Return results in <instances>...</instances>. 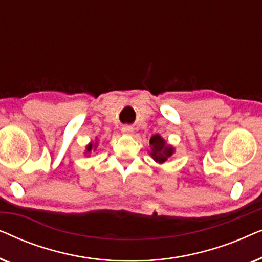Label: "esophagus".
I'll list each match as a JSON object with an SVG mask.
<instances>
[{
  "instance_id": "esophagus-1",
  "label": "esophagus",
  "mask_w": 262,
  "mask_h": 262,
  "mask_svg": "<svg viewBox=\"0 0 262 262\" xmlns=\"http://www.w3.org/2000/svg\"><path fill=\"white\" fill-rule=\"evenodd\" d=\"M121 132H123L124 135H132L134 134V127L128 126V125H125V126L121 127Z\"/></svg>"
}]
</instances>
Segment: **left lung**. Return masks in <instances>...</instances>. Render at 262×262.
I'll return each mask as SVG.
<instances>
[{"label": "left lung", "instance_id": "1", "mask_svg": "<svg viewBox=\"0 0 262 262\" xmlns=\"http://www.w3.org/2000/svg\"><path fill=\"white\" fill-rule=\"evenodd\" d=\"M150 151L149 155L156 163L163 164L167 160H169L174 155L175 148L169 143H167L162 136L156 134L150 138Z\"/></svg>", "mask_w": 262, "mask_h": 262}]
</instances>
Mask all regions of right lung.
Masks as SVG:
<instances>
[{
	"label": "right lung",
	"mask_w": 262,
	"mask_h": 262,
	"mask_svg": "<svg viewBox=\"0 0 262 262\" xmlns=\"http://www.w3.org/2000/svg\"><path fill=\"white\" fill-rule=\"evenodd\" d=\"M96 139H98V138H96ZM96 148H98V141H95V142H91V143H89V144L85 145L84 156H87V157L91 156V152H92V151H95Z\"/></svg>",
	"instance_id": "right-lung-1"
}]
</instances>
